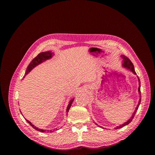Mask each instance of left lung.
I'll return each mask as SVG.
<instances>
[{
  "label": "left lung",
  "instance_id": "left-lung-1",
  "mask_svg": "<svg viewBox=\"0 0 155 155\" xmlns=\"http://www.w3.org/2000/svg\"><path fill=\"white\" fill-rule=\"evenodd\" d=\"M121 57L122 59H123V67H124V68H127V69H129L131 72H132V73L134 74H136V72H135V71H134V65H133V64L132 63V62L130 61V60L128 58H127L126 56H124V55H121ZM137 78H138V80H139V88H138V91H139V94H140V99H139V104H138V105H137V107H136V110H135V111H134V112L133 113V114H132V117H130V118L129 119V120H128L127 121L125 122L124 124L120 125V126H117V127H115V129L121 128V127H123V126H124L127 125L128 124H129V123L132 121V119L134 118V116H135V114H136L137 110V109H138V108H139V105H140V102H141V96H141V93H140V79H139V78L138 76H137Z\"/></svg>",
  "mask_w": 155,
  "mask_h": 155
}]
</instances>
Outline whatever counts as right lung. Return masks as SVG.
I'll return each mask as SVG.
<instances>
[{
  "mask_svg": "<svg viewBox=\"0 0 155 155\" xmlns=\"http://www.w3.org/2000/svg\"><path fill=\"white\" fill-rule=\"evenodd\" d=\"M52 54H53V53H52L51 51L43 52V53H40V54H38L35 58H34V59L32 60V61L30 62V64H29V65L28 66V68H27V69H26V73H25V75L24 77H25L29 72H30V71H32V70L35 67V66H37V65H38L39 64L41 63L42 62L46 61L47 59H48L51 58V56H52ZM74 100V99H72V100L70 101V102H69V105H68V107H67V110H66V112H67V113H68L69 110L70 109L71 106V105H72V104ZM67 115H68V114H67ZM26 120L27 121V122H28L29 124H30V125H31L34 129H35V130H38V131H40L41 132H54V130H57V128H55L53 131H51V130H49L40 129L37 128V127H35L34 125H33V124H32L29 121H28V120L26 119Z\"/></svg>",
  "mask_w": 155,
  "mask_h": 155,
  "instance_id": "obj_1",
  "label": "right lung"
}]
</instances>
